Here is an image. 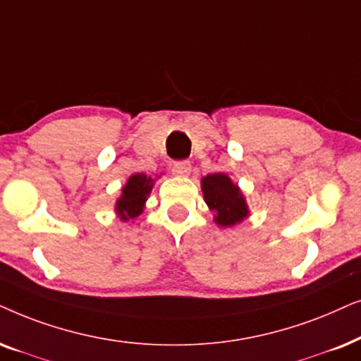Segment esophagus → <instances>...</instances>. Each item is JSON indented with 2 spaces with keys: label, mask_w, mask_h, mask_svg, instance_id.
I'll list each match as a JSON object with an SVG mask.
<instances>
[{
  "label": "esophagus",
  "mask_w": 361,
  "mask_h": 361,
  "mask_svg": "<svg viewBox=\"0 0 361 361\" xmlns=\"http://www.w3.org/2000/svg\"><path fill=\"white\" fill-rule=\"evenodd\" d=\"M173 173L178 176H188L191 171V163L188 160H181V161H175L173 163Z\"/></svg>",
  "instance_id": "1"
}]
</instances>
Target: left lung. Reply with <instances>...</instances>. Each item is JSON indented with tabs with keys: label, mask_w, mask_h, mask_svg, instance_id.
I'll return each instance as SVG.
<instances>
[{
	"label": "left lung",
	"mask_w": 361,
	"mask_h": 361,
	"mask_svg": "<svg viewBox=\"0 0 361 361\" xmlns=\"http://www.w3.org/2000/svg\"><path fill=\"white\" fill-rule=\"evenodd\" d=\"M204 201L214 211V221L219 226L229 228L247 216L244 196L236 185L224 173H213L201 180Z\"/></svg>",
	"instance_id": "left-lung-1"
}]
</instances>
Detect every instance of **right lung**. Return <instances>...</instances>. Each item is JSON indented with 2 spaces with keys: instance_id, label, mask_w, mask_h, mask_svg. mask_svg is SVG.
Instances as JSON below:
<instances>
[{
  "instance_id": "obj_1",
  "label": "right lung",
  "mask_w": 361,
  "mask_h": 361,
  "mask_svg": "<svg viewBox=\"0 0 361 361\" xmlns=\"http://www.w3.org/2000/svg\"><path fill=\"white\" fill-rule=\"evenodd\" d=\"M152 186L153 180L150 176L143 175V173H137V175L128 178L127 185L122 188V198L117 201V206H115V209L120 214V219H135L142 213L143 203L147 201Z\"/></svg>"
}]
</instances>
